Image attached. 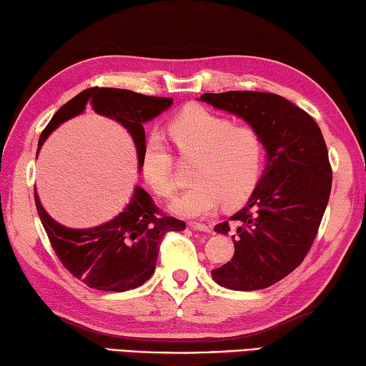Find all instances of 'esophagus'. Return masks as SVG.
Segmentation results:
<instances>
[{
  "instance_id": "obj_1",
  "label": "esophagus",
  "mask_w": 366,
  "mask_h": 366,
  "mask_svg": "<svg viewBox=\"0 0 366 366\" xmlns=\"http://www.w3.org/2000/svg\"><path fill=\"white\" fill-rule=\"evenodd\" d=\"M189 227L196 229V232H204V233H210L212 229H210V227L204 225V223H189Z\"/></svg>"
}]
</instances>
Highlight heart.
<instances>
[{"label": "heart", "instance_id": "heart-1", "mask_svg": "<svg viewBox=\"0 0 366 366\" xmlns=\"http://www.w3.org/2000/svg\"><path fill=\"white\" fill-rule=\"evenodd\" d=\"M169 133L179 156L194 159L193 184L170 202L187 220H201L223 206H238L257 184L265 162V144L251 127H234L227 117L201 106H188L170 120ZM141 175L154 193L167 197L175 189L172 154L157 133L146 139Z\"/></svg>", "mask_w": 366, "mask_h": 366}]
</instances>
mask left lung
Returning a JSON list of instances; mask_svg holds the SVG:
<instances>
[{
	"label": "left lung",
	"instance_id": "left-lung-1",
	"mask_svg": "<svg viewBox=\"0 0 366 366\" xmlns=\"http://www.w3.org/2000/svg\"><path fill=\"white\" fill-rule=\"evenodd\" d=\"M199 101L234 114L260 133L267 165L244 207L215 225L232 233V262L212 270L215 283L255 291L300 265L328 206L332 172L322 130L283 96L259 92L204 93Z\"/></svg>",
	"mask_w": 366,
	"mask_h": 366
}]
</instances>
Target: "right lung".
Instances as JSON below:
<instances>
[{"label":"right lung","instance_id":"1","mask_svg":"<svg viewBox=\"0 0 366 366\" xmlns=\"http://www.w3.org/2000/svg\"><path fill=\"white\" fill-rule=\"evenodd\" d=\"M173 104L172 98L144 96L130 89L88 88L66 102L44 128L38 151L64 122L92 109L117 122L130 134L139 159L146 143L144 124ZM36 212L62 265L88 287L98 291L124 292L134 290L152 277L159 246L167 232H183L184 222L164 215L152 197L134 187L127 207L112 220L93 228H67L43 209L35 189Z\"/></svg>","mask_w":366,"mask_h":366}]
</instances>
